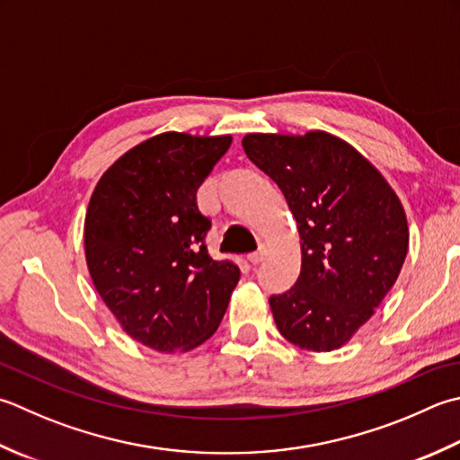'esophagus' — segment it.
<instances>
[{"label":"esophagus","mask_w":460,"mask_h":460,"mask_svg":"<svg viewBox=\"0 0 460 460\" xmlns=\"http://www.w3.org/2000/svg\"><path fill=\"white\" fill-rule=\"evenodd\" d=\"M265 255H267V251L265 249H259V251H255V253L247 255V259H249L251 265H257V263H261V261L265 259Z\"/></svg>","instance_id":"esophagus-1"}]
</instances>
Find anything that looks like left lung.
I'll list each match as a JSON object with an SVG mask.
<instances>
[{
	"label": "left lung",
	"mask_w": 460,
	"mask_h": 460,
	"mask_svg": "<svg viewBox=\"0 0 460 460\" xmlns=\"http://www.w3.org/2000/svg\"><path fill=\"white\" fill-rule=\"evenodd\" d=\"M243 149L281 187L301 237V275L269 299L289 343L329 353L393 289L409 251L402 203L371 161L327 131L247 133Z\"/></svg>",
	"instance_id": "obj_1"
}]
</instances>
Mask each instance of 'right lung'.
Instances as JSON below:
<instances>
[{
  "instance_id": "1",
  "label": "right lung",
  "mask_w": 460,
  "mask_h": 460,
  "mask_svg": "<svg viewBox=\"0 0 460 460\" xmlns=\"http://www.w3.org/2000/svg\"><path fill=\"white\" fill-rule=\"evenodd\" d=\"M231 135L165 131L115 161L85 213V261L121 329L159 353L203 345L223 319L239 267L205 247L211 221L197 189L227 153Z\"/></svg>"
}]
</instances>
